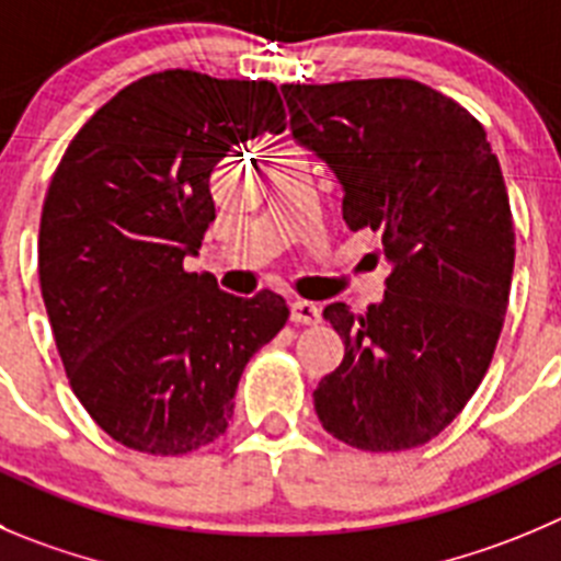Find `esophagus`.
Returning <instances> with one entry per match:
<instances>
[{
	"label": "esophagus",
	"instance_id": "1",
	"mask_svg": "<svg viewBox=\"0 0 561 561\" xmlns=\"http://www.w3.org/2000/svg\"><path fill=\"white\" fill-rule=\"evenodd\" d=\"M322 319V311H319L317 302L308 300H295L291 302V322L297 324H317Z\"/></svg>",
	"mask_w": 561,
	"mask_h": 561
}]
</instances>
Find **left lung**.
<instances>
[{
    "label": "left lung",
    "instance_id": "1",
    "mask_svg": "<svg viewBox=\"0 0 561 561\" xmlns=\"http://www.w3.org/2000/svg\"><path fill=\"white\" fill-rule=\"evenodd\" d=\"M280 93L297 146L339 179L350 231H380L391 270L364 313L324 308L344 360L313 408L355 449H415L466 408L499 344L515 266L501 164L471 112L413 79Z\"/></svg>",
    "mask_w": 561,
    "mask_h": 561
}]
</instances>
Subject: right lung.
<instances>
[{
  "instance_id": "right-lung-1",
  "label": "right lung",
  "mask_w": 561,
  "mask_h": 561,
  "mask_svg": "<svg viewBox=\"0 0 561 561\" xmlns=\"http://www.w3.org/2000/svg\"><path fill=\"white\" fill-rule=\"evenodd\" d=\"M284 121L272 82L175 68L106 101L57 164L41 295L73 393L117 444L164 457L209 446L248 360L289 319L275 291L233 297L184 270L215 220V164Z\"/></svg>"
}]
</instances>
